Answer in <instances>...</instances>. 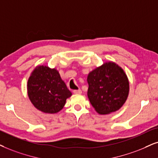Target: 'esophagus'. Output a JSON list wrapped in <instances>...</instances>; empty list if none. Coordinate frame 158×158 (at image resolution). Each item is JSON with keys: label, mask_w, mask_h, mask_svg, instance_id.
Masks as SVG:
<instances>
[{"label": "esophagus", "mask_w": 158, "mask_h": 158, "mask_svg": "<svg viewBox=\"0 0 158 158\" xmlns=\"http://www.w3.org/2000/svg\"><path fill=\"white\" fill-rule=\"evenodd\" d=\"M73 93L77 94V95H79V94L82 93V91H81V89H75V90H73Z\"/></svg>", "instance_id": "esophagus-1"}]
</instances>
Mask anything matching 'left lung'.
<instances>
[{"label": "left lung", "instance_id": "8db88e82", "mask_svg": "<svg viewBox=\"0 0 158 158\" xmlns=\"http://www.w3.org/2000/svg\"><path fill=\"white\" fill-rule=\"evenodd\" d=\"M87 96L95 111L109 114L119 110L127 101L130 83L124 70L113 61L103 63L89 73Z\"/></svg>", "mask_w": 158, "mask_h": 158}]
</instances>
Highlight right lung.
Returning <instances> with one entry per match:
<instances>
[{
	"label": "right lung",
	"mask_w": 158,
	"mask_h": 158,
	"mask_svg": "<svg viewBox=\"0 0 158 158\" xmlns=\"http://www.w3.org/2000/svg\"><path fill=\"white\" fill-rule=\"evenodd\" d=\"M27 90L32 104L45 114L59 112L72 95L59 71L44 65H38L32 71Z\"/></svg>",
	"instance_id": "add662e5"
}]
</instances>
